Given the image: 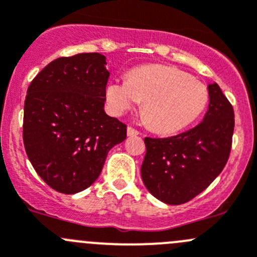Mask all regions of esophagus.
<instances>
[{"label": "esophagus", "instance_id": "esophagus-1", "mask_svg": "<svg viewBox=\"0 0 257 257\" xmlns=\"http://www.w3.org/2000/svg\"><path fill=\"white\" fill-rule=\"evenodd\" d=\"M127 135H128V136H138V135H140V133H139L138 130H135V128H133V127H127Z\"/></svg>", "mask_w": 257, "mask_h": 257}]
</instances>
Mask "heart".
<instances>
[{"instance_id":"heart-1","label":"heart","mask_w":257,"mask_h":257,"mask_svg":"<svg viewBox=\"0 0 257 257\" xmlns=\"http://www.w3.org/2000/svg\"><path fill=\"white\" fill-rule=\"evenodd\" d=\"M208 89L188 73L168 65H145L130 70L127 79L112 80L106 101L113 116H122L143 101L141 119L158 133L179 131L202 114Z\"/></svg>"}]
</instances>
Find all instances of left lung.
Instances as JSON below:
<instances>
[{"label":"left lung","instance_id":"left-lung-1","mask_svg":"<svg viewBox=\"0 0 257 257\" xmlns=\"http://www.w3.org/2000/svg\"><path fill=\"white\" fill-rule=\"evenodd\" d=\"M208 109L189 131L167 139L145 138L141 178L149 192L172 206L203 192L224 168L231 151L234 113L217 83L208 84Z\"/></svg>","mask_w":257,"mask_h":257}]
</instances>
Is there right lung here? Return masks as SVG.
<instances>
[{"instance_id": "1", "label": "right lung", "mask_w": 257, "mask_h": 257, "mask_svg": "<svg viewBox=\"0 0 257 257\" xmlns=\"http://www.w3.org/2000/svg\"><path fill=\"white\" fill-rule=\"evenodd\" d=\"M106 57L83 53L49 63L28 88L24 145L41 179L64 194L96 182L126 124L104 112Z\"/></svg>"}]
</instances>
